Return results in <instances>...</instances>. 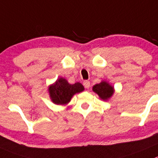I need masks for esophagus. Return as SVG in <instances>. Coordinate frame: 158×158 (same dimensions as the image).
Masks as SVG:
<instances>
[{
    "instance_id": "1",
    "label": "esophagus",
    "mask_w": 158,
    "mask_h": 158,
    "mask_svg": "<svg viewBox=\"0 0 158 158\" xmlns=\"http://www.w3.org/2000/svg\"><path fill=\"white\" fill-rule=\"evenodd\" d=\"M83 86H84L85 88L88 89V88H89V86H90V82L87 80L84 81V82H83Z\"/></svg>"
}]
</instances>
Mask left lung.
Returning a JSON list of instances; mask_svg holds the SVG:
<instances>
[{"mask_svg":"<svg viewBox=\"0 0 158 158\" xmlns=\"http://www.w3.org/2000/svg\"><path fill=\"white\" fill-rule=\"evenodd\" d=\"M93 90L98 94L102 100H108L114 92L113 86L106 82H102L98 84L94 85L93 86Z\"/></svg>","mask_w":158,"mask_h":158,"instance_id":"8db88e82","label":"left lung"}]
</instances>
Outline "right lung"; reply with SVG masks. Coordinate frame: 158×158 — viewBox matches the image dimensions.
Wrapping results in <instances>:
<instances>
[{
    "label": "right lung",
    "mask_w": 158,
    "mask_h": 158,
    "mask_svg": "<svg viewBox=\"0 0 158 158\" xmlns=\"http://www.w3.org/2000/svg\"><path fill=\"white\" fill-rule=\"evenodd\" d=\"M84 87L81 83L69 84L68 81L60 78L54 84L49 86V92L52 101L57 105H64L70 102L75 94L82 92Z\"/></svg>",
    "instance_id": "obj_1"
}]
</instances>
